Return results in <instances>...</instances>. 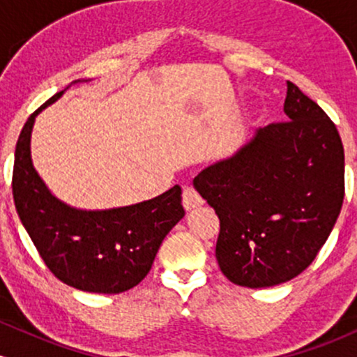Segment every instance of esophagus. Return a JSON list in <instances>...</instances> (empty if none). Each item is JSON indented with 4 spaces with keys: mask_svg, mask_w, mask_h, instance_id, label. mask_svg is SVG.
I'll return each instance as SVG.
<instances>
[{
    "mask_svg": "<svg viewBox=\"0 0 357 357\" xmlns=\"http://www.w3.org/2000/svg\"><path fill=\"white\" fill-rule=\"evenodd\" d=\"M203 204V198L198 195L195 188L186 186L183 190V206L186 211H192Z\"/></svg>",
    "mask_w": 357,
    "mask_h": 357,
    "instance_id": "esophagus-1",
    "label": "esophagus"
}]
</instances>
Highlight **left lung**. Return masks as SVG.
<instances>
[{
    "label": "left lung",
    "instance_id": "left-lung-1",
    "mask_svg": "<svg viewBox=\"0 0 357 357\" xmlns=\"http://www.w3.org/2000/svg\"><path fill=\"white\" fill-rule=\"evenodd\" d=\"M289 121L261 127L195 188L216 211V260L233 284H284L314 261L344 199V147L334 122L292 82Z\"/></svg>",
    "mask_w": 357,
    "mask_h": 357
}]
</instances>
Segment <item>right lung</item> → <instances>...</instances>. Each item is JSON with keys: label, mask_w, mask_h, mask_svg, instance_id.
I'll list each match as a JSON object with an SVG mask.
<instances>
[{"label": "right lung", "mask_w": 357, "mask_h": 357, "mask_svg": "<svg viewBox=\"0 0 357 357\" xmlns=\"http://www.w3.org/2000/svg\"><path fill=\"white\" fill-rule=\"evenodd\" d=\"M28 117L15 149L13 199L24 230L45 265L63 284L84 292L121 294L147 275L171 228L184 216L181 188L112 210H77L52 195L31 162L30 137L40 110Z\"/></svg>", "instance_id": "obj_1"}]
</instances>
